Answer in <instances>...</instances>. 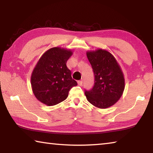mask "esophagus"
<instances>
[{
    "label": "esophagus",
    "mask_w": 153,
    "mask_h": 153,
    "mask_svg": "<svg viewBox=\"0 0 153 153\" xmlns=\"http://www.w3.org/2000/svg\"><path fill=\"white\" fill-rule=\"evenodd\" d=\"M77 84H78L79 86H82V81H81V80L77 81Z\"/></svg>",
    "instance_id": "34e87169"
}]
</instances>
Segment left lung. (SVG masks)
I'll return each mask as SVG.
<instances>
[{
    "instance_id": "1",
    "label": "left lung",
    "mask_w": 153,
    "mask_h": 153,
    "mask_svg": "<svg viewBox=\"0 0 153 153\" xmlns=\"http://www.w3.org/2000/svg\"><path fill=\"white\" fill-rule=\"evenodd\" d=\"M86 55L94 75V86L85 90L88 101L100 108L110 107L118 101L125 88L120 65L112 54L102 49L88 51Z\"/></svg>"
}]
</instances>
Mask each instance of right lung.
<instances>
[{
    "mask_svg": "<svg viewBox=\"0 0 153 153\" xmlns=\"http://www.w3.org/2000/svg\"><path fill=\"white\" fill-rule=\"evenodd\" d=\"M72 54L70 50L54 47L39 59L31 76V85L33 94L41 102L48 106L57 105L66 99L72 87L77 85L66 65Z\"/></svg>",
    "mask_w": 153,
    "mask_h": 153,
    "instance_id": "add662e5",
    "label": "right lung"
}]
</instances>
